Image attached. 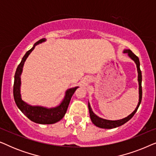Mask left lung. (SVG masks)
<instances>
[{"mask_svg":"<svg viewBox=\"0 0 156 156\" xmlns=\"http://www.w3.org/2000/svg\"><path fill=\"white\" fill-rule=\"evenodd\" d=\"M123 53H128V55H129V57H131V59H133V60L135 62L136 64V67H137V70H138V85H139V101H138V104L137 105V107L136 108V109L133 111V112L131 113L129 116L126 117L124 119H120V120H116V121H111V120H106V119H101L97 116L93 112L92 109H91V106L89 103L88 104V107H89V114H90V118L91 120L92 121V123L94 124L96 126L101 128V129H114V128H116L118 126H120L124 124L125 123H126L127 121H129L130 119H131L132 117L133 116V115L136 114V112H137L138 107H139L140 102H141L142 99V87H141V82H142V74H141V71H140V62L138 57L136 56L135 54H133L131 50H123Z\"/></svg>","mask_w":156,"mask_h":156,"instance_id":"left-lung-1","label":"left lung"}]
</instances>
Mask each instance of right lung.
<instances>
[{"label": "right lung", "mask_w": 156, "mask_h": 156, "mask_svg": "<svg viewBox=\"0 0 156 156\" xmlns=\"http://www.w3.org/2000/svg\"><path fill=\"white\" fill-rule=\"evenodd\" d=\"M45 41V38H42V39L38 40L37 42H35L33 48L27 51L25 53L24 57H23L20 63L17 67L16 74H15L13 97L17 106L30 120L35 123H40V124H52V123L58 122L65 116L72 95L74 94V91L79 87L67 89L65 92V98L61 102V104L54 108H46L41 106L29 105L28 104L25 103L23 101L20 94V75L22 74L23 67L25 62L37 44H39Z\"/></svg>", "instance_id": "obj_1"}]
</instances>
